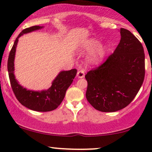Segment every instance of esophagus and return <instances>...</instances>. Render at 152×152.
I'll return each instance as SVG.
<instances>
[{
  "instance_id": "34e87169",
  "label": "esophagus",
  "mask_w": 152,
  "mask_h": 152,
  "mask_svg": "<svg viewBox=\"0 0 152 152\" xmlns=\"http://www.w3.org/2000/svg\"><path fill=\"white\" fill-rule=\"evenodd\" d=\"M85 74H84V71L83 70H80L77 72V77L79 78H82L84 77Z\"/></svg>"
}]
</instances>
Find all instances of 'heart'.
I'll return each instance as SVG.
<instances>
[{"label":"heart","instance_id":"heart-1","mask_svg":"<svg viewBox=\"0 0 152 152\" xmlns=\"http://www.w3.org/2000/svg\"><path fill=\"white\" fill-rule=\"evenodd\" d=\"M82 50L85 53H94L89 57V62L92 64H96L101 62L105 57L107 48L101 47V42L96 38L87 40L82 46Z\"/></svg>","mask_w":152,"mask_h":152}]
</instances>
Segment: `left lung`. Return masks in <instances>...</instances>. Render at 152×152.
Listing matches in <instances>:
<instances>
[{
	"label": "left lung",
	"instance_id": "obj_1",
	"mask_svg": "<svg viewBox=\"0 0 152 152\" xmlns=\"http://www.w3.org/2000/svg\"><path fill=\"white\" fill-rule=\"evenodd\" d=\"M121 40L102 65L85 76L86 97L94 109L114 112L137 96L145 76V55L140 41L129 31L120 29Z\"/></svg>",
	"mask_w": 152,
	"mask_h": 152
}]
</instances>
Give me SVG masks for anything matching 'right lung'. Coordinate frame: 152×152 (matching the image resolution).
Segmentation results:
<instances>
[{
	"label": "right lung",
	"mask_w": 152,
	"mask_h": 152,
	"mask_svg": "<svg viewBox=\"0 0 152 152\" xmlns=\"http://www.w3.org/2000/svg\"><path fill=\"white\" fill-rule=\"evenodd\" d=\"M43 26H34L23 30L15 39L14 44L10 50L8 60V71L12 89L15 97L22 105L28 109L36 111H50L56 109L62 102L66 91L72 83L77 70L63 71L59 73L52 82L48 89L41 91L27 90L20 86L14 76V58L18 38L22 35L42 28Z\"/></svg>",
	"instance_id": "add662e5"
}]
</instances>
